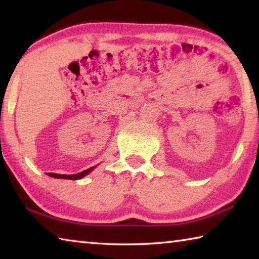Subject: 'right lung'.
Listing matches in <instances>:
<instances>
[{
    "instance_id": "1",
    "label": "right lung",
    "mask_w": 259,
    "mask_h": 259,
    "mask_svg": "<svg viewBox=\"0 0 259 259\" xmlns=\"http://www.w3.org/2000/svg\"><path fill=\"white\" fill-rule=\"evenodd\" d=\"M95 166H91V168L84 170V171L82 172H78L75 175H59V174H52V172H48V175L54 178H61V179H72V181H76V179H81L84 176H87L88 174H89L91 170H93Z\"/></svg>"
}]
</instances>
